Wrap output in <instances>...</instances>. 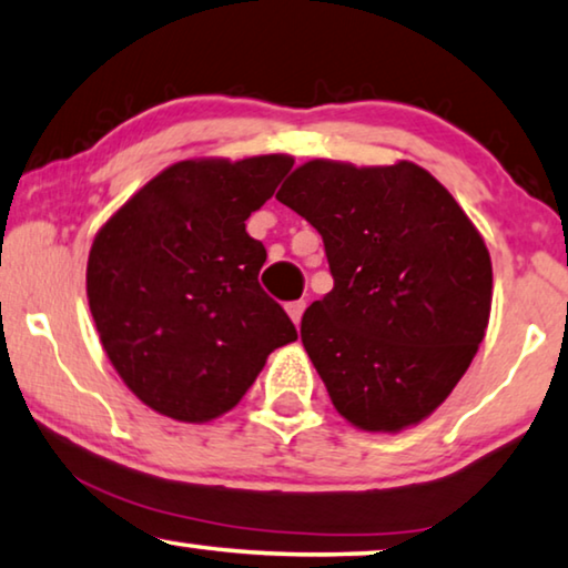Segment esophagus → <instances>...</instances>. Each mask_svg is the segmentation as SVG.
I'll list each match as a JSON object with an SVG mask.
<instances>
[{"label":"esophagus","mask_w":568,"mask_h":568,"mask_svg":"<svg viewBox=\"0 0 568 568\" xmlns=\"http://www.w3.org/2000/svg\"><path fill=\"white\" fill-rule=\"evenodd\" d=\"M304 307H307V304H304L302 300H300V302H290V304H286V315L292 317V323H294V325H300Z\"/></svg>","instance_id":"esophagus-1"}]
</instances>
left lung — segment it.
Returning a JSON list of instances; mask_svg holds the SVG:
<instances>
[{"instance_id": "left-lung-1", "label": "left lung", "mask_w": 568, "mask_h": 568, "mask_svg": "<svg viewBox=\"0 0 568 568\" xmlns=\"http://www.w3.org/2000/svg\"><path fill=\"white\" fill-rule=\"evenodd\" d=\"M276 200L325 243L335 286L310 304L300 333L335 409L366 433L425 420L489 325L491 258L479 230L409 161H307Z\"/></svg>"}]
</instances>
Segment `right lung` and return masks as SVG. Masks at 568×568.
<instances>
[{
	"instance_id": "add662e5",
	"label": "right lung",
	"mask_w": 568,
	"mask_h": 568,
	"mask_svg": "<svg viewBox=\"0 0 568 568\" xmlns=\"http://www.w3.org/2000/svg\"><path fill=\"white\" fill-rule=\"evenodd\" d=\"M292 155L189 159L163 169L97 233L87 297L128 389L179 423L233 409L271 351L297 341L261 290L264 243L245 233Z\"/></svg>"
}]
</instances>
